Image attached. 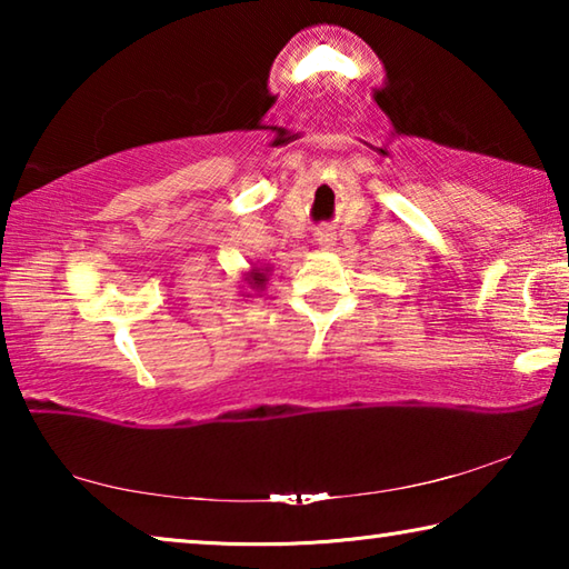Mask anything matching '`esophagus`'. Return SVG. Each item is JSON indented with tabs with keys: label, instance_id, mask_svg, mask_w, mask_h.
<instances>
[{
	"label": "esophagus",
	"instance_id": "esophagus-1",
	"mask_svg": "<svg viewBox=\"0 0 569 569\" xmlns=\"http://www.w3.org/2000/svg\"><path fill=\"white\" fill-rule=\"evenodd\" d=\"M313 240H316V246L323 248V250H329V248L336 246V236H333L331 228H319V230H316Z\"/></svg>",
	"mask_w": 569,
	"mask_h": 569
}]
</instances>
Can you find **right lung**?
Masks as SVG:
<instances>
[{
	"label": "right lung",
	"instance_id": "obj_1",
	"mask_svg": "<svg viewBox=\"0 0 569 569\" xmlns=\"http://www.w3.org/2000/svg\"><path fill=\"white\" fill-rule=\"evenodd\" d=\"M271 273H273V266H268V263H263V266L250 263V268L243 273V286H240V288H243V291H240V296L250 298L253 293H263Z\"/></svg>",
	"mask_w": 569,
	"mask_h": 569
}]
</instances>
